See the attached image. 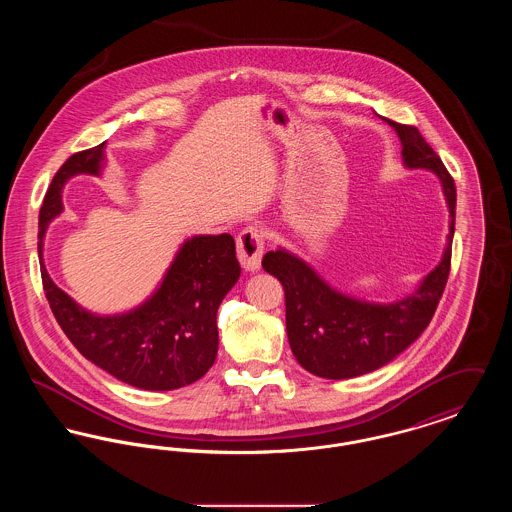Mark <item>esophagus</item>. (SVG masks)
Listing matches in <instances>:
<instances>
[{
	"mask_svg": "<svg viewBox=\"0 0 512 512\" xmlns=\"http://www.w3.org/2000/svg\"><path fill=\"white\" fill-rule=\"evenodd\" d=\"M238 259L242 267L249 272H257L261 268V259H263V249H265V234L259 226H247L238 240Z\"/></svg>",
	"mask_w": 512,
	"mask_h": 512,
	"instance_id": "1",
	"label": "esophagus"
}]
</instances>
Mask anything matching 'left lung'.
<instances>
[{"label":"left lung","instance_id":"1","mask_svg":"<svg viewBox=\"0 0 512 512\" xmlns=\"http://www.w3.org/2000/svg\"><path fill=\"white\" fill-rule=\"evenodd\" d=\"M401 140L407 169L434 172L449 207V234L438 267L416 290L391 303H372L332 288L315 268L278 247L263 257V268L286 293V330L297 363L311 374L345 380L388 365L426 330L438 309L451 268L455 234V182L418 128L382 117Z\"/></svg>","mask_w":512,"mask_h":512}]
</instances>
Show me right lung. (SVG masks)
I'll use <instances>...</instances> for the list:
<instances>
[{"label": "right lung", "mask_w": 512, "mask_h": 512, "mask_svg": "<svg viewBox=\"0 0 512 512\" xmlns=\"http://www.w3.org/2000/svg\"><path fill=\"white\" fill-rule=\"evenodd\" d=\"M103 165L105 142L74 153L51 180L38 219V255L49 307L74 347L124 384L147 391L190 386L217 359V311L242 272L234 238H188L157 290L136 309L105 317L82 309L49 278L44 238L49 222L63 211L67 180L76 174L99 176Z\"/></svg>", "instance_id": "add662e5"}]
</instances>
